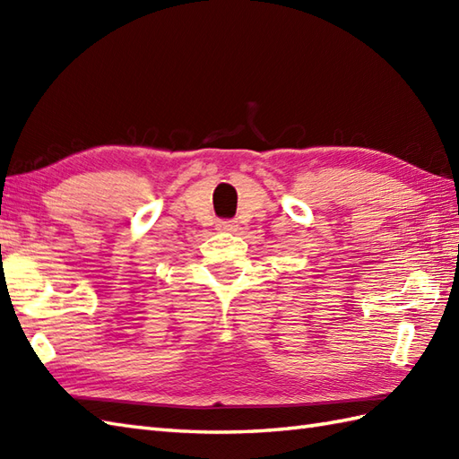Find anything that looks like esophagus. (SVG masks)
Returning a JSON list of instances; mask_svg holds the SVG:
<instances>
[{"label":"esophagus","instance_id":"1","mask_svg":"<svg viewBox=\"0 0 459 459\" xmlns=\"http://www.w3.org/2000/svg\"><path fill=\"white\" fill-rule=\"evenodd\" d=\"M217 229L222 232H237L238 224H237V221H219Z\"/></svg>","mask_w":459,"mask_h":459}]
</instances>
